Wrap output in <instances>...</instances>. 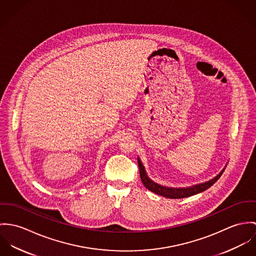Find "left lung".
I'll list each match as a JSON object with an SVG mask.
<instances>
[{"mask_svg": "<svg viewBox=\"0 0 256 256\" xmlns=\"http://www.w3.org/2000/svg\"><path fill=\"white\" fill-rule=\"evenodd\" d=\"M138 167H140V178H142V184H144V186L149 190L150 192L157 194L161 196L167 198L176 199V198H188L194 194H198L199 192H202L204 190H206L207 188H209L211 186H213L218 180L219 178L222 176L224 170L217 174L214 178H212L209 182H206L204 184H196L190 188H166V186H162L154 182H152L146 174L144 167L142 166V162L140 159H138Z\"/></svg>", "mask_w": 256, "mask_h": 256, "instance_id": "8db88e82", "label": "left lung"}]
</instances>
